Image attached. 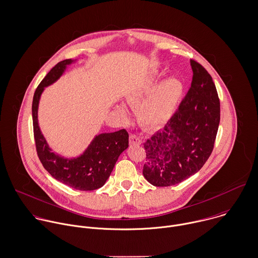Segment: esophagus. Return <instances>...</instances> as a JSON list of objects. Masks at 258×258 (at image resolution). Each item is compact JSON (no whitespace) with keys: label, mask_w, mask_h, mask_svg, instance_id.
Listing matches in <instances>:
<instances>
[{"label":"esophagus","mask_w":258,"mask_h":258,"mask_svg":"<svg viewBox=\"0 0 258 258\" xmlns=\"http://www.w3.org/2000/svg\"><path fill=\"white\" fill-rule=\"evenodd\" d=\"M129 142H130L131 145H139V144H141V140L136 135H134V134L130 135Z\"/></svg>","instance_id":"1"}]
</instances>
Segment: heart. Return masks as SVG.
I'll list each match as a JSON object with an SVG mask.
<instances>
[{
	"label": "heart",
	"instance_id": "obj_1",
	"mask_svg": "<svg viewBox=\"0 0 258 258\" xmlns=\"http://www.w3.org/2000/svg\"><path fill=\"white\" fill-rule=\"evenodd\" d=\"M160 76L151 77L145 84L131 92L128 96L130 102L139 103L145 95L149 94ZM183 83L175 77L168 78L157 87L151 95L139 106L137 114L139 120L146 126L159 127L171 118L183 96Z\"/></svg>",
	"mask_w": 258,
	"mask_h": 258
}]
</instances>
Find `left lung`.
<instances>
[{
	"mask_svg": "<svg viewBox=\"0 0 258 258\" xmlns=\"http://www.w3.org/2000/svg\"><path fill=\"white\" fill-rule=\"evenodd\" d=\"M187 95L164 128L143 143V175L154 186L178 184L199 171L211 155L220 122V101L212 77L191 59Z\"/></svg>",
	"mask_w": 258,
	"mask_h": 258,
	"instance_id": "obj_1",
	"label": "left lung"
}]
</instances>
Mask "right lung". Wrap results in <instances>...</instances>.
<instances>
[{"instance_id":"obj_1","label":"right lung","mask_w":258,"mask_h":258,"mask_svg":"<svg viewBox=\"0 0 258 258\" xmlns=\"http://www.w3.org/2000/svg\"><path fill=\"white\" fill-rule=\"evenodd\" d=\"M71 62V59L59 62L50 70L35 91L32 104L34 139L37 155L42 165L56 180L77 190L91 191L105 184L118 157L128 148L129 134L125 129L100 134L96 136L86 152L76 159H64L50 151L38 126L39 99L44 88L55 82Z\"/></svg>"}]
</instances>
